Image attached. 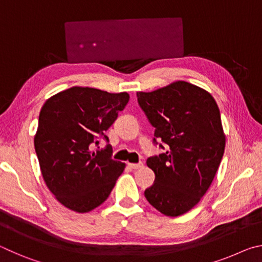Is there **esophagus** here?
<instances>
[{
	"instance_id": "1",
	"label": "esophagus",
	"mask_w": 262,
	"mask_h": 262,
	"mask_svg": "<svg viewBox=\"0 0 262 262\" xmlns=\"http://www.w3.org/2000/svg\"><path fill=\"white\" fill-rule=\"evenodd\" d=\"M128 166H129L130 168H133V170H137V168H141L143 167V163L140 162V163H128Z\"/></svg>"
}]
</instances>
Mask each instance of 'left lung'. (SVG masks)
<instances>
[{"label": "left lung", "mask_w": 262, "mask_h": 262, "mask_svg": "<svg viewBox=\"0 0 262 262\" xmlns=\"http://www.w3.org/2000/svg\"><path fill=\"white\" fill-rule=\"evenodd\" d=\"M140 107L155 127L154 143L166 151L148 158L155 183L144 196L162 214L180 216L198 205L222 161L225 135L215 99L203 89L178 81L137 92Z\"/></svg>", "instance_id": "8db88e82"}]
</instances>
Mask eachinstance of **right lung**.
Instances as JSON below:
<instances>
[{
	"instance_id": "1",
	"label": "right lung",
	"mask_w": 262,
	"mask_h": 262,
	"mask_svg": "<svg viewBox=\"0 0 262 262\" xmlns=\"http://www.w3.org/2000/svg\"><path fill=\"white\" fill-rule=\"evenodd\" d=\"M129 100L127 92L108 94L74 86L46 100L39 114L34 148L42 178L61 205L77 212L100 206L125 170L112 159V147L91 151Z\"/></svg>"
}]
</instances>
